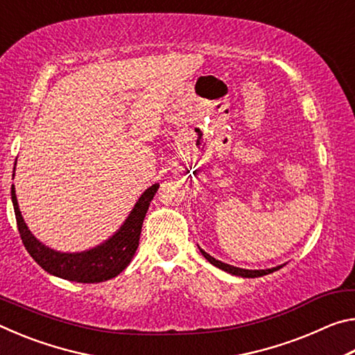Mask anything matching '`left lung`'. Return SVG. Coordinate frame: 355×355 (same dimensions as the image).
Listing matches in <instances>:
<instances>
[{"mask_svg": "<svg viewBox=\"0 0 355 355\" xmlns=\"http://www.w3.org/2000/svg\"><path fill=\"white\" fill-rule=\"evenodd\" d=\"M199 249H200V248H199ZM200 252H202V255L205 257L209 263L214 264L216 268H219V269H222V271H225V272H230V274H233V275H239V277H248V279L261 277V275L271 274V272H274V271H277V269H280V266H277V268H271V269H258V271H250V269L235 268V266H230V264H225V263H222V261H219V260H216V258H213L211 255L207 254V252L202 250V249H200Z\"/></svg>", "mask_w": 355, "mask_h": 355, "instance_id": "1", "label": "left lung"}]
</instances>
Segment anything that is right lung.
Segmentation results:
<instances>
[{
    "instance_id": "obj_1",
    "label": "right lung",
    "mask_w": 355,
    "mask_h": 355,
    "mask_svg": "<svg viewBox=\"0 0 355 355\" xmlns=\"http://www.w3.org/2000/svg\"><path fill=\"white\" fill-rule=\"evenodd\" d=\"M158 188L159 184H153L144 192L139 200L136 202L128 219L125 220V224L120 227L116 235L97 248L80 252V254H62V252L53 250L37 241L33 233L28 230L25 220L21 218L14 184H12L10 196L21 241L25 244L28 254L34 258V261L56 277L80 282V284H98V282L116 277L130 264L137 245H139L144 218H146L150 202L153 200Z\"/></svg>"
}]
</instances>
